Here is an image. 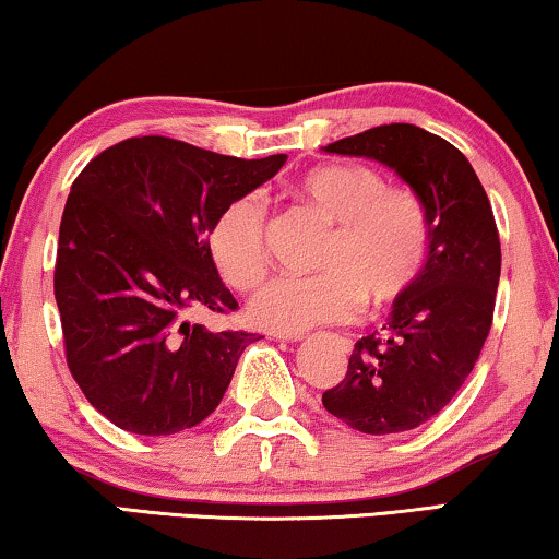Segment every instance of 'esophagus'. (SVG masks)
Masks as SVG:
<instances>
[{
    "label": "esophagus",
    "instance_id": "esophagus-1",
    "mask_svg": "<svg viewBox=\"0 0 559 559\" xmlns=\"http://www.w3.org/2000/svg\"><path fill=\"white\" fill-rule=\"evenodd\" d=\"M281 340H286V336H281ZM290 340H301V336H290Z\"/></svg>",
    "mask_w": 559,
    "mask_h": 559
}]
</instances>
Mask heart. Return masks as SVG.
I'll return each mask as SVG.
<instances>
[{
    "label": "heart",
    "mask_w": 559,
    "mask_h": 559,
    "mask_svg": "<svg viewBox=\"0 0 559 559\" xmlns=\"http://www.w3.org/2000/svg\"><path fill=\"white\" fill-rule=\"evenodd\" d=\"M294 194L334 225L309 278H276L250 301L253 324L278 334L344 324L369 304L388 311L420 286L433 246V215L407 185H388L357 162L319 164L296 179ZM212 263L227 286L250 290L271 265L269 212L258 194H242L215 217L207 235Z\"/></svg>",
    "instance_id": "1"
}]
</instances>
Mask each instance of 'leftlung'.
Wrapping results in <instances>:
<instances>
[{
	"instance_id": "1",
	"label": "left lung",
	"mask_w": 559,
	"mask_h": 559,
	"mask_svg": "<svg viewBox=\"0 0 559 559\" xmlns=\"http://www.w3.org/2000/svg\"><path fill=\"white\" fill-rule=\"evenodd\" d=\"M324 148L388 164L433 215L420 286L392 306L382 332L361 336L344 380L321 395L359 433H403L436 418L481 355L501 273L497 219L466 156L420 126H374Z\"/></svg>"
}]
</instances>
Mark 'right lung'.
Masks as SVG:
<instances>
[{
	"instance_id": "obj_1",
	"label": "right lung",
	"mask_w": 559,
	"mask_h": 559,
	"mask_svg": "<svg viewBox=\"0 0 559 559\" xmlns=\"http://www.w3.org/2000/svg\"><path fill=\"white\" fill-rule=\"evenodd\" d=\"M286 154L238 159L167 136H133L85 164L55 258L68 369L114 426L171 436L215 411L258 336L210 332L192 311L238 309L207 250L215 217Z\"/></svg>"
}]
</instances>
